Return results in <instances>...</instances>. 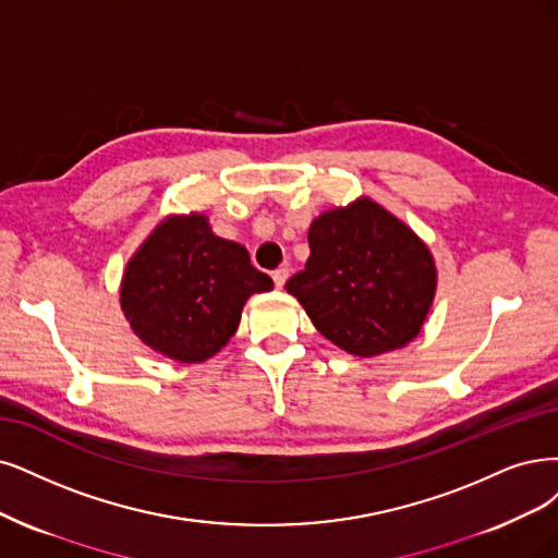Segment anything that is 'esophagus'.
<instances>
[{
  "instance_id": "1",
  "label": "esophagus",
  "mask_w": 558,
  "mask_h": 558,
  "mask_svg": "<svg viewBox=\"0 0 558 558\" xmlns=\"http://www.w3.org/2000/svg\"><path fill=\"white\" fill-rule=\"evenodd\" d=\"M287 278H290V268H276V271H274V282H276L278 290H282Z\"/></svg>"
}]
</instances>
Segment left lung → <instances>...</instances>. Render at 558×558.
Instances as JSON below:
<instances>
[{
    "mask_svg": "<svg viewBox=\"0 0 558 558\" xmlns=\"http://www.w3.org/2000/svg\"><path fill=\"white\" fill-rule=\"evenodd\" d=\"M307 243L311 257L284 290L326 340L369 359L421 333L435 301L437 268L411 227L359 197L317 216Z\"/></svg>",
    "mask_w": 558,
    "mask_h": 558,
    "instance_id": "left-lung-1",
    "label": "left lung"
}]
</instances>
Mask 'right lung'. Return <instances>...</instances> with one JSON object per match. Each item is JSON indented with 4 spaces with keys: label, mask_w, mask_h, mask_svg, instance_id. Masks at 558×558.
<instances>
[{
    "label": "right lung",
    "mask_w": 558,
    "mask_h": 558,
    "mask_svg": "<svg viewBox=\"0 0 558 558\" xmlns=\"http://www.w3.org/2000/svg\"><path fill=\"white\" fill-rule=\"evenodd\" d=\"M274 290L241 243L220 239L202 214L168 216L121 278V311L135 336L179 363H202L236 333L253 294Z\"/></svg>",
    "instance_id": "1"
}]
</instances>
